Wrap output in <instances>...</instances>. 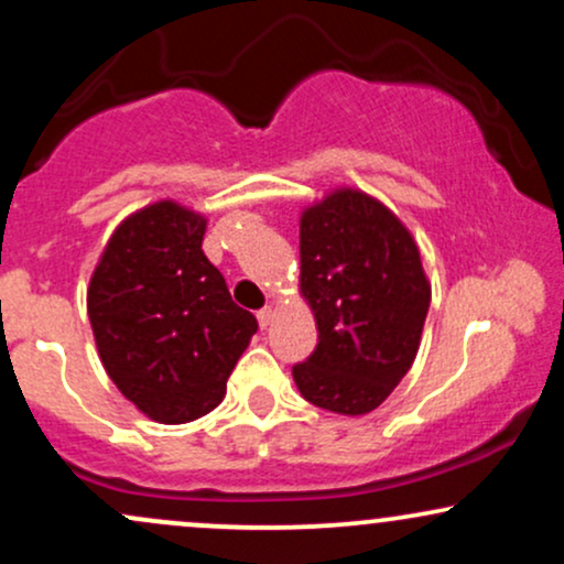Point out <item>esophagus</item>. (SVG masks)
Returning <instances> with one entry per match:
<instances>
[{
	"label": "esophagus",
	"mask_w": 564,
	"mask_h": 564,
	"mask_svg": "<svg viewBox=\"0 0 564 564\" xmlns=\"http://www.w3.org/2000/svg\"><path fill=\"white\" fill-rule=\"evenodd\" d=\"M273 315H275V310H273V307H262L260 313H257V321H260V326H262V328H268L270 323H273Z\"/></svg>",
	"instance_id": "esophagus-1"
}]
</instances>
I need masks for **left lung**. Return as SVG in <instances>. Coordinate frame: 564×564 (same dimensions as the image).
<instances>
[{
  "label": "left lung",
  "instance_id": "obj_1",
  "mask_svg": "<svg viewBox=\"0 0 564 564\" xmlns=\"http://www.w3.org/2000/svg\"><path fill=\"white\" fill-rule=\"evenodd\" d=\"M300 264L318 347L291 368L296 387L341 416L371 413L422 341L432 289L419 246L381 200L339 187L302 212Z\"/></svg>",
  "mask_w": 564,
  "mask_h": 564
}]
</instances>
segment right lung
Masks as SVG:
<instances>
[{"mask_svg":"<svg viewBox=\"0 0 564 564\" xmlns=\"http://www.w3.org/2000/svg\"><path fill=\"white\" fill-rule=\"evenodd\" d=\"M206 217L174 200L129 215L102 249L87 313L102 366L148 419L185 424L215 411L257 318L206 260Z\"/></svg>","mask_w":564,"mask_h":564,"instance_id":"1","label":"right lung"}]
</instances>
